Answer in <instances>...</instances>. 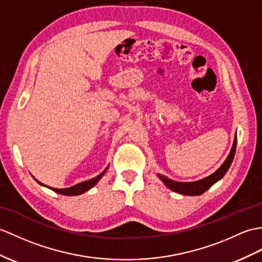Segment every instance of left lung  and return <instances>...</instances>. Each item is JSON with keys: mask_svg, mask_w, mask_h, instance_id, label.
<instances>
[{"mask_svg": "<svg viewBox=\"0 0 262 262\" xmlns=\"http://www.w3.org/2000/svg\"><path fill=\"white\" fill-rule=\"evenodd\" d=\"M235 148H237V137L234 139L232 149L230 151V155L228 156L227 160L223 162V164L214 172V173L205 178V179L202 180L194 181V182H178V181L171 180L164 176H161V174H158V176L163 181L165 186H167L169 189L176 191L178 193L187 194V195H200L203 192H206L208 189L211 188L216 181L220 180L221 178L227 173V171L229 168H230L234 158Z\"/></svg>", "mask_w": 262, "mask_h": 262, "instance_id": "1", "label": "left lung"}]
</instances>
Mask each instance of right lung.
Wrapping results in <instances>:
<instances>
[{"mask_svg":"<svg viewBox=\"0 0 262 262\" xmlns=\"http://www.w3.org/2000/svg\"><path fill=\"white\" fill-rule=\"evenodd\" d=\"M106 169H107V167L103 171H102L98 177L93 178V179L80 182L78 184H75V186H73V187L66 188V189H55V188H50V187H48V188H50L51 190H53L54 192L63 194V195H78V194H81L83 192H85V191H88V190H90L93 186H95V184H97V182L101 179V177L104 174V172L106 171ZM37 182H39L41 186H44V184H42L40 181H37Z\"/></svg>","mask_w":262,"mask_h":262,"instance_id":"add662e5","label":"right lung"}]
</instances>
